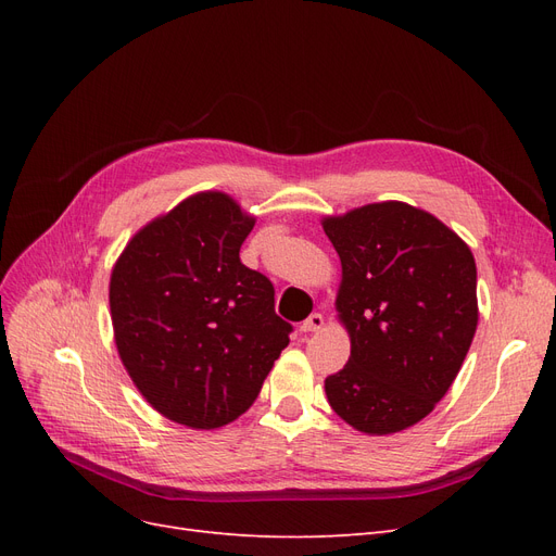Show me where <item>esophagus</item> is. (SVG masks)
<instances>
[{
	"mask_svg": "<svg viewBox=\"0 0 556 556\" xmlns=\"http://www.w3.org/2000/svg\"><path fill=\"white\" fill-rule=\"evenodd\" d=\"M323 327H325V315L323 313H313L308 319H304V323H301V331H304V333L319 331Z\"/></svg>",
	"mask_w": 556,
	"mask_h": 556,
	"instance_id": "obj_1",
	"label": "esophagus"
}]
</instances>
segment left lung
<instances>
[{
    "instance_id": "1",
    "label": "left lung",
    "mask_w": 556,
    "mask_h": 556,
    "mask_svg": "<svg viewBox=\"0 0 556 556\" xmlns=\"http://www.w3.org/2000/svg\"><path fill=\"white\" fill-rule=\"evenodd\" d=\"M319 223L341 257L336 317L350 336L348 364L325 380L327 401L366 435L399 433L435 408L473 343V252L406 201H378Z\"/></svg>"
}]
</instances>
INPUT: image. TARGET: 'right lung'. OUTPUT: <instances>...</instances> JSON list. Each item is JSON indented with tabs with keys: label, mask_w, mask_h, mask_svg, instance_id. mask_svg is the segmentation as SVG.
Instances as JSON below:
<instances>
[{
	"label": "right lung",
	"mask_w": 556,
	"mask_h": 556,
	"mask_svg": "<svg viewBox=\"0 0 556 556\" xmlns=\"http://www.w3.org/2000/svg\"><path fill=\"white\" fill-rule=\"evenodd\" d=\"M255 220L227 192H197L146 223L111 268L117 355L141 396L176 425L233 422L290 343L271 280L239 257Z\"/></svg>",
	"instance_id": "add662e5"
}]
</instances>
